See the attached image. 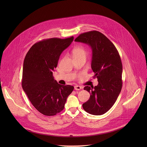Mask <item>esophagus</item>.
Listing matches in <instances>:
<instances>
[{
  "instance_id": "obj_1",
  "label": "esophagus",
  "mask_w": 147,
  "mask_h": 147,
  "mask_svg": "<svg viewBox=\"0 0 147 147\" xmlns=\"http://www.w3.org/2000/svg\"><path fill=\"white\" fill-rule=\"evenodd\" d=\"M83 88L82 86H79V85H76L75 86V89L76 90H79L80 89H82Z\"/></svg>"
}]
</instances>
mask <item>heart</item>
Wrapping results in <instances>:
<instances>
[{
	"label": "heart",
	"mask_w": 147,
	"mask_h": 147,
	"mask_svg": "<svg viewBox=\"0 0 147 147\" xmlns=\"http://www.w3.org/2000/svg\"><path fill=\"white\" fill-rule=\"evenodd\" d=\"M72 54L74 59L79 58H85L87 55V51L83 46H78L73 49L72 51Z\"/></svg>",
	"instance_id": "obj_1"
}]
</instances>
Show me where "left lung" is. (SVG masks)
Listing matches in <instances>:
<instances>
[{
	"instance_id": "1",
	"label": "left lung",
	"mask_w": 147,
	"mask_h": 147,
	"mask_svg": "<svg viewBox=\"0 0 147 147\" xmlns=\"http://www.w3.org/2000/svg\"><path fill=\"white\" fill-rule=\"evenodd\" d=\"M76 42L89 45L92 50L91 67L98 84L86 86L90 95L83 104L84 110L92 115H102L115 104L122 87V64L114 45L104 34L96 30L80 34Z\"/></svg>"
}]
</instances>
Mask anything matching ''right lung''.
Instances as JSON below:
<instances>
[{
    "instance_id": "right-lung-1",
    "label": "right lung",
    "mask_w": 147,
    "mask_h": 147,
    "mask_svg": "<svg viewBox=\"0 0 147 147\" xmlns=\"http://www.w3.org/2000/svg\"><path fill=\"white\" fill-rule=\"evenodd\" d=\"M74 40L51 38L34 43L24 59L22 87L33 106L42 114L53 116L62 111L74 87L58 84L53 71L61 53Z\"/></svg>"
}]
</instances>
